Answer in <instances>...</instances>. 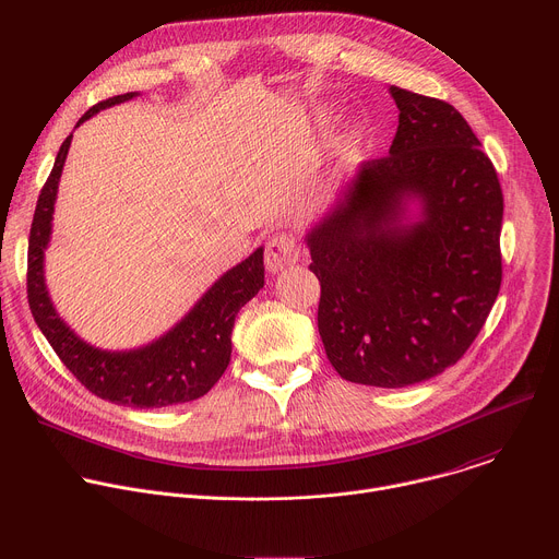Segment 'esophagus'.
I'll return each instance as SVG.
<instances>
[{"mask_svg":"<svg viewBox=\"0 0 559 559\" xmlns=\"http://www.w3.org/2000/svg\"><path fill=\"white\" fill-rule=\"evenodd\" d=\"M298 243L292 234H276L270 238L265 248V267L272 274H278L285 267L294 265L298 261Z\"/></svg>","mask_w":559,"mask_h":559,"instance_id":"obj_1","label":"esophagus"}]
</instances>
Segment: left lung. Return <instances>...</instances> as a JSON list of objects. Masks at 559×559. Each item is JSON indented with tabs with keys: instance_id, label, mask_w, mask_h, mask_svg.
<instances>
[{
	"instance_id": "8db88e82",
	"label": "left lung",
	"mask_w": 559,
	"mask_h": 559,
	"mask_svg": "<svg viewBox=\"0 0 559 559\" xmlns=\"http://www.w3.org/2000/svg\"><path fill=\"white\" fill-rule=\"evenodd\" d=\"M397 130L309 234L318 332L352 382L407 386L455 365L498 298L504 197L491 158L447 102L389 88ZM418 198L421 221L402 223Z\"/></svg>"
}]
</instances>
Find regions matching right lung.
Wrapping results in <instances>:
<instances>
[{"label":"right lung","instance_id":"1","mask_svg":"<svg viewBox=\"0 0 559 559\" xmlns=\"http://www.w3.org/2000/svg\"><path fill=\"white\" fill-rule=\"evenodd\" d=\"M134 95L136 93H126L95 104L76 126ZM70 139L72 134L66 136L57 152L50 177L37 199L28 236L26 289L35 323L66 369L102 401L136 409H158L197 401L227 369L234 318L265 283L263 248L225 272L183 321L152 345L134 352H102L84 343L57 316L44 283V250L50 241L57 186Z\"/></svg>","mask_w":559,"mask_h":559}]
</instances>
